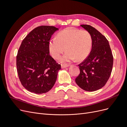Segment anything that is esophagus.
<instances>
[{
  "instance_id": "34e87169",
  "label": "esophagus",
  "mask_w": 127,
  "mask_h": 127,
  "mask_svg": "<svg viewBox=\"0 0 127 127\" xmlns=\"http://www.w3.org/2000/svg\"><path fill=\"white\" fill-rule=\"evenodd\" d=\"M69 66V64H61V68H67V67H68Z\"/></svg>"
}]
</instances>
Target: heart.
Segmentation results:
<instances>
[{
  "label": "heart",
  "mask_w": 127,
  "mask_h": 127,
  "mask_svg": "<svg viewBox=\"0 0 127 127\" xmlns=\"http://www.w3.org/2000/svg\"><path fill=\"white\" fill-rule=\"evenodd\" d=\"M92 46V38L86 30L67 28L58 33L48 43L49 51L55 59H58L65 49L67 51L60 58L62 63L76 59L81 61L89 55Z\"/></svg>",
  "instance_id": "1"
}]
</instances>
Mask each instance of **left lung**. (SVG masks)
<instances>
[{
	"label": "left lung",
	"instance_id": "1",
	"mask_svg": "<svg viewBox=\"0 0 127 127\" xmlns=\"http://www.w3.org/2000/svg\"><path fill=\"white\" fill-rule=\"evenodd\" d=\"M91 34L92 47L90 55L78 64L80 74L75 82L86 91L93 92L105 85L112 72L113 57L109 41L93 27L81 25Z\"/></svg>",
	"mask_w": 127,
	"mask_h": 127
}]
</instances>
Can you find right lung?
Here are the masks:
<instances>
[{
  "mask_svg": "<svg viewBox=\"0 0 127 127\" xmlns=\"http://www.w3.org/2000/svg\"><path fill=\"white\" fill-rule=\"evenodd\" d=\"M58 30L52 26H38L24 38L18 49V77L25 89L32 93H47L56 83L61 65L49 55L48 43Z\"/></svg>",
  "mask_w": 127,
  "mask_h": 127,
  "instance_id": "add662e5",
  "label": "right lung"
}]
</instances>
